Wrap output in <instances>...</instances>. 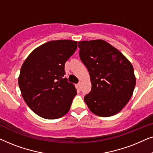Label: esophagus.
I'll return each instance as SVG.
<instances>
[{
  "label": "esophagus",
  "mask_w": 153,
  "mask_h": 153,
  "mask_svg": "<svg viewBox=\"0 0 153 153\" xmlns=\"http://www.w3.org/2000/svg\"><path fill=\"white\" fill-rule=\"evenodd\" d=\"M78 85V87H79V88H80V87H81V82H79Z\"/></svg>",
  "instance_id": "34e87169"
}]
</instances>
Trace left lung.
<instances>
[{
	"mask_svg": "<svg viewBox=\"0 0 153 153\" xmlns=\"http://www.w3.org/2000/svg\"><path fill=\"white\" fill-rule=\"evenodd\" d=\"M78 47L91 83L85 102L98 116L110 117L118 113L129 102L135 88L136 76L131 62L105 40L80 41Z\"/></svg>",
	"mask_w": 153,
	"mask_h": 153,
	"instance_id": "1",
	"label": "left lung"
}]
</instances>
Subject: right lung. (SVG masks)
Listing matches in <instances>:
<instances>
[{"label":"right lung","instance_id":"1","mask_svg":"<svg viewBox=\"0 0 153 153\" xmlns=\"http://www.w3.org/2000/svg\"><path fill=\"white\" fill-rule=\"evenodd\" d=\"M78 48L71 40H52L36 48L22 64L18 84L26 104L45 119L62 117L77 94L64 78L66 61Z\"/></svg>","mask_w":153,"mask_h":153}]
</instances>
